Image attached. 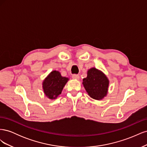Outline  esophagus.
Wrapping results in <instances>:
<instances>
[{
    "label": "esophagus",
    "instance_id": "34e87169",
    "mask_svg": "<svg viewBox=\"0 0 147 147\" xmlns=\"http://www.w3.org/2000/svg\"><path fill=\"white\" fill-rule=\"evenodd\" d=\"M72 78L74 80H79L80 78V76L78 75L77 74H74L72 75Z\"/></svg>",
    "mask_w": 147,
    "mask_h": 147
}]
</instances>
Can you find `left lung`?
<instances>
[{
	"label": "left lung",
	"instance_id": "1",
	"mask_svg": "<svg viewBox=\"0 0 147 147\" xmlns=\"http://www.w3.org/2000/svg\"><path fill=\"white\" fill-rule=\"evenodd\" d=\"M83 84L88 95L96 100H102L107 94L109 80L102 71L92 67L88 70Z\"/></svg>",
	"mask_w": 147,
	"mask_h": 147
}]
</instances>
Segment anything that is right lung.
Here are the masks:
<instances>
[{
	"label": "right lung",
	"mask_w": 147,
	"mask_h": 147,
	"mask_svg": "<svg viewBox=\"0 0 147 147\" xmlns=\"http://www.w3.org/2000/svg\"><path fill=\"white\" fill-rule=\"evenodd\" d=\"M68 80V78L61 76L59 71H52L42 83L44 94L50 99H56Z\"/></svg>",
	"instance_id": "1"
}]
</instances>
